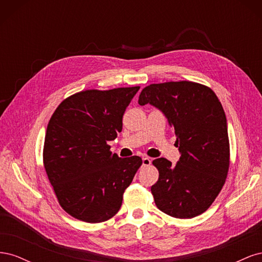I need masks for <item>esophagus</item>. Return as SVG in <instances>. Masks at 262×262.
<instances>
[{
	"label": "esophagus",
	"instance_id": "1",
	"mask_svg": "<svg viewBox=\"0 0 262 262\" xmlns=\"http://www.w3.org/2000/svg\"><path fill=\"white\" fill-rule=\"evenodd\" d=\"M142 162H143V166H148V165H150V163H152V161H150L148 157L142 158Z\"/></svg>",
	"mask_w": 262,
	"mask_h": 262
}]
</instances>
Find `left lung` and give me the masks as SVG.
Returning a JSON list of instances; mask_svg holds the SVG:
<instances>
[{
  "label": "left lung",
  "mask_w": 262,
  "mask_h": 262,
  "mask_svg": "<svg viewBox=\"0 0 262 262\" xmlns=\"http://www.w3.org/2000/svg\"><path fill=\"white\" fill-rule=\"evenodd\" d=\"M139 104H150L175 130L181 156L176 165L153 161L158 180L150 188L156 207L176 219L207 211L223 188L229 168V140L224 109L210 87L190 82L150 84Z\"/></svg>",
  "instance_id": "8db88e82"
}]
</instances>
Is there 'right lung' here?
Returning a JSON list of instances; mask_svg holds the SVG:
<instances>
[{
  "label": "right lung",
  "instance_id": "1",
  "mask_svg": "<svg viewBox=\"0 0 262 262\" xmlns=\"http://www.w3.org/2000/svg\"><path fill=\"white\" fill-rule=\"evenodd\" d=\"M140 86L86 90L63 100L51 116L43 166L61 208L87 223H101L120 210L124 190L142 165L140 156L119 157L109 141Z\"/></svg>",
  "mask_w": 262,
  "mask_h": 262
}]
</instances>
